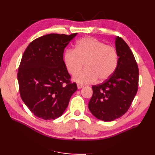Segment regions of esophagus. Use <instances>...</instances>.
<instances>
[{
  "mask_svg": "<svg viewBox=\"0 0 155 155\" xmlns=\"http://www.w3.org/2000/svg\"><path fill=\"white\" fill-rule=\"evenodd\" d=\"M77 87H78V88H81L83 87V85H82L81 84H77Z\"/></svg>",
  "mask_w": 155,
  "mask_h": 155,
  "instance_id": "esophagus-1",
  "label": "esophagus"
}]
</instances>
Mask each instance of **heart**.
Instances as JSON below:
<instances>
[{
	"label": "heart",
	"mask_w": 155,
	"mask_h": 155,
	"mask_svg": "<svg viewBox=\"0 0 155 155\" xmlns=\"http://www.w3.org/2000/svg\"><path fill=\"white\" fill-rule=\"evenodd\" d=\"M63 62L68 73L76 77L84 64L85 69L76 78L82 84L108 79L118 64V54L113 47L92 37L80 39L74 49L68 48L63 54Z\"/></svg>",
	"instance_id": "heart-1"
}]
</instances>
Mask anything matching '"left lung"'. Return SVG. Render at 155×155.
Here are the masks:
<instances>
[{"instance_id": "left-lung-1", "label": "left lung", "mask_w": 155, "mask_h": 155, "mask_svg": "<svg viewBox=\"0 0 155 155\" xmlns=\"http://www.w3.org/2000/svg\"><path fill=\"white\" fill-rule=\"evenodd\" d=\"M118 64L114 73L103 83L93 85L88 103L91 113L98 119L112 121L127 113L138 91L139 68L129 47L123 38L115 41Z\"/></svg>"}]
</instances>
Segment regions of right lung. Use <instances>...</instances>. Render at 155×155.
<instances>
[{
  "label": "right lung",
  "instance_id": "right-lung-1",
  "mask_svg": "<svg viewBox=\"0 0 155 155\" xmlns=\"http://www.w3.org/2000/svg\"><path fill=\"white\" fill-rule=\"evenodd\" d=\"M77 34L42 36L22 55L17 74L20 94L36 117L44 120L61 117L77 90L63 62L64 48Z\"/></svg>",
  "mask_w": 155,
  "mask_h": 155
}]
</instances>
